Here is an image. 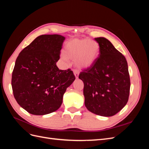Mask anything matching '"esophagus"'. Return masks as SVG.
Segmentation results:
<instances>
[{"mask_svg":"<svg viewBox=\"0 0 149 149\" xmlns=\"http://www.w3.org/2000/svg\"><path fill=\"white\" fill-rule=\"evenodd\" d=\"M73 73H74V74L76 78H78V76H79V72L77 70H73Z\"/></svg>","mask_w":149,"mask_h":149,"instance_id":"esophagus-1","label":"esophagus"}]
</instances>
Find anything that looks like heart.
<instances>
[{"label":"heart","instance_id":"1","mask_svg":"<svg viewBox=\"0 0 149 149\" xmlns=\"http://www.w3.org/2000/svg\"><path fill=\"white\" fill-rule=\"evenodd\" d=\"M99 44L88 38L73 39L65 46L61 56L65 61L74 60L79 68H88L97 60L100 54Z\"/></svg>","mask_w":149,"mask_h":149}]
</instances>
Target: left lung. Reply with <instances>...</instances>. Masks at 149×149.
Here are the masks:
<instances>
[{
	"label": "left lung",
	"mask_w": 149,
	"mask_h": 149,
	"mask_svg": "<svg viewBox=\"0 0 149 149\" xmlns=\"http://www.w3.org/2000/svg\"><path fill=\"white\" fill-rule=\"evenodd\" d=\"M94 40L100 55L94 63L81 72L84 104L88 111L104 117L115 115L126 105L130 92L127 62L123 54L104 37Z\"/></svg>",
	"instance_id": "1"
}]
</instances>
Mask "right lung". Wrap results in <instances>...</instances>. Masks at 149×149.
I'll use <instances>...</instances> for the list:
<instances>
[{
  "label": "right lung",
  "instance_id": "add662e5",
  "mask_svg": "<svg viewBox=\"0 0 149 149\" xmlns=\"http://www.w3.org/2000/svg\"><path fill=\"white\" fill-rule=\"evenodd\" d=\"M65 37L42 35L18 56L12 76L13 96L19 104L33 115H45L59 109L68 87L75 76L70 69H58L56 63Z\"/></svg>",
  "mask_w": 149,
  "mask_h": 149
}]
</instances>
